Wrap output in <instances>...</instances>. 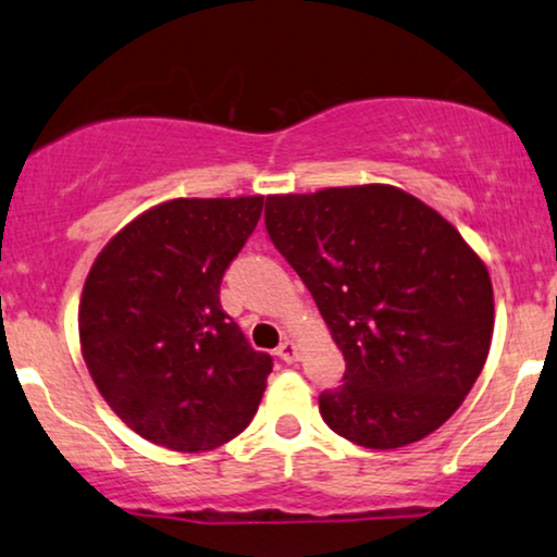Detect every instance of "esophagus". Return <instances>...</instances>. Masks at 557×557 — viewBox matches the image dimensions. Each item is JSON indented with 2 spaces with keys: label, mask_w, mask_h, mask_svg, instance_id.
<instances>
[{
  "label": "esophagus",
  "mask_w": 557,
  "mask_h": 557,
  "mask_svg": "<svg viewBox=\"0 0 557 557\" xmlns=\"http://www.w3.org/2000/svg\"><path fill=\"white\" fill-rule=\"evenodd\" d=\"M278 358L284 360V363H294L296 358H299V345H296L294 341H284L278 345Z\"/></svg>",
  "instance_id": "1"
}]
</instances>
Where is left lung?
Returning <instances> with one entry per match:
<instances>
[{"mask_svg": "<svg viewBox=\"0 0 557 557\" xmlns=\"http://www.w3.org/2000/svg\"><path fill=\"white\" fill-rule=\"evenodd\" d=\"M265 230L345 358L327 428L394 450L450 420L486 363L494 288L443 214L388 184L269 194Z\"/></svg>", "mask_w": 557, "mask_h": 557, "instance_id": "1", "label": "left lung"}]
</instances>
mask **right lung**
Listing matches in <instances>:
<instances>
[{
	"mask_svg": "<svg viewBox=\"0 0 557 557\" xmlns=\"http://www.w3.org/2000/svg\"><path fill=\"white\" fill-rule=\"evenodd\" d=\"M263 197L169 199L127 222L84 281L78 343L91 381L129 430L205 453L248 428L271 356L222 312L220 284Z\"/></svg>",
	"mask_w": 557,
	"mask_h": 557,
	"instance_id": "right-lung-1",
	"label": "right lung"
}]
</instances>
